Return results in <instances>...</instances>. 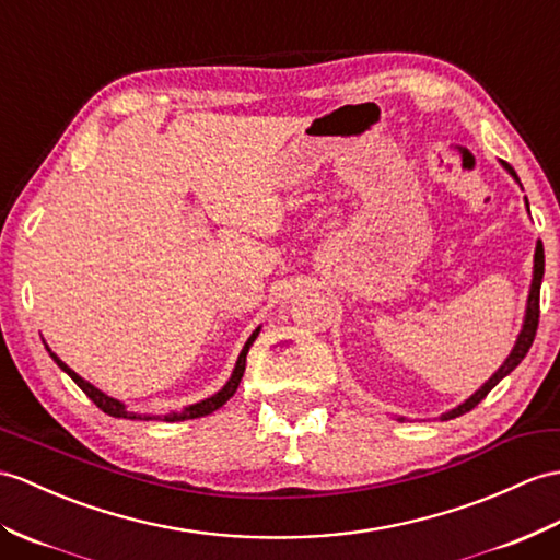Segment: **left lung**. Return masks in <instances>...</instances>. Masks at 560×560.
<instances>
[{
  "label": "left lung",
  "instance_id": "8db88e82",
  "mask_svg": "<svg viewBox=\"0 0 560 560\" xmlns=\"http://www.w3.org/2000/svg\"><path fill=\"white\" fill-rule=\"evenodd\" d=\"M501 164H503L505 172H509L520 184L515 168L509 162H503V160H501ZM527 210H529V205H527ZM541 279H544V245L539 241L537 243V250H535V271H532V285H529V295H527L525 322H523V329H520V334H517V341H515V346L511 350V355L503 360V365L489 376V382H485V386L479 388V392H475L465 402H460L458 408H453V410L441 415V420H453V418H458V415L470 412L479 400L487 398V394L503 380V376H509L520 365V362H523V358L527 355L532 341H535V334H537V327H539V289H541ZM398 420H402V418H398Z\"/></svg>",
  "mask_w": 560,
  "mask_h": 560
}]
</instances>
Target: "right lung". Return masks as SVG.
Segmentation results:
<instances>
[{
    "label": "right lung",
    "instance_id": "add662e5",
    "mask_svg": "<svg viewBox=\"0 0 560 560\" xmlns=\"http://www.w3.org/2000/svg\"><path fill=\"white\" fill-rule=\"evenodd\" d=\"M257 334H259V327L250 334V339L245 341V346H243V350H241V355H238V360H236V368H233V374H231V380L224 384V388H219V392L214 394V396H210V398H205V400H200V402H192V406H188V408H184V410H172V412H164V415H154V412H136V410H128L121 400H116V398H112V396H107L104 392H100V388H95L93 384L90 382H85L83 376H78L67 362H61L55 353H51L49 350V355H51V360L57 362V365L67 372L71 380L83 388V394L95 402V406L102 410V412H107V415H112V418H124V420H164V422H180V420H195V418H205V415H210V412H214V410H219L221 406H224V402L236 394V388H238V384H241V376H243V372H245V355H248V350H250V346H253V341L257 339Z\"/></svg>",
    "mask_w": 560,
    "mask_h": 560
}]
</instances>
